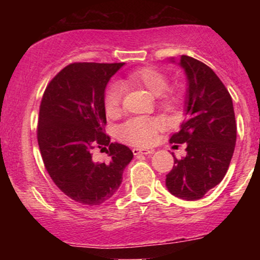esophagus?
<instances>
[{"label": "esophagus", "mask_w": 260, "mask_h": 260, "mask_svg": "<svg viewBox=\"0 0 260 260\" xmlns=\"http://www.w3.org/2000/svg\"><path fill=\"white\" fill-rule=\"evenodd\" d=\"M153 153H154L153 149H139V148H134L133 149V154L134 155H150Z\"/></svg>", "instance_id": "34e87169"}]
</instances>
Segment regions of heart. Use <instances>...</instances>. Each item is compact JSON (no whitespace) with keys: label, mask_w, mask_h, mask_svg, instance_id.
Masks as SVG:
<instances>
[{"label":"heart","mask_w":260,"mask_h":260,"mask_svg":"<svg viewBox=\"0 0 260 260\" xmlns=\"http://www.w3.org/2000/svg\"><path fill=\"white\" fill-rule=\"evenodd\" d=\"M128 85L144 88L159 99V105L164 110H172L180 101V94L174 89H166L169 79L161 71L154 67H142L131 72L124 79ZM122 88L118 84H112L107 89L104 96V107L109 116H115L121 107ZM161 123L155 118L134 117L124 122L118 128L121 138L138 147H149L154 144L157 133L161 129Z\"/></svg>","instance_id":"heart-1"}]
</instances>
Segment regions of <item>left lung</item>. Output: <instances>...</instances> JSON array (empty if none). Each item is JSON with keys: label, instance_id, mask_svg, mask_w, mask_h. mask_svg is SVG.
I'll return each mask as SVG.
<instances>
[{"label": "left lung", "instance_id": "8db88e82", "mask_svg": "<svg viewBox=\"0 0 260 260\" xmlns=\"http://www.w3.org/2000/svg\"><path fill=\"white\" fill-rule=\"evenodd\" d=\"M180 66L187 77L186 120L170 142L186 143L187 155L180 160L174 156L166 188L177 198L197 201L225 177L235 151L237 127L231 95L215 72L186 55L181 56Z\"/></svg>", "mask_w": 260, "mask_h": 260}]
</instances>
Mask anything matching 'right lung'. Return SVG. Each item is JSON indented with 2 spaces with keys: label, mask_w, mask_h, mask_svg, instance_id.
Listing matches in <instances>:
<instances>
[{
  "label": "right lung",
  "mask_w": 260,
  "mask_h": 260,
  "mask_svg": "<svg viewBox=\"0 0 260 260\" xmlns=\"http://www.w3.org/2000/svg\"><path fill=\"white\" fill-rule=\"evenodd\" d=\"M123 64H68L49 83L40 104L38 143L45 168L66 196L90 207L117 192L133 159L129 148L110 143L104 133L106 85ZM95 147L109 159L96 163L92 159Z\"/></svg>",
  "instance_id": "1"
}]
</instances>
